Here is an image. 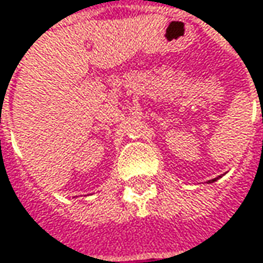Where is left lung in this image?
<instances>
[{"label":"left lung","instance_id":"left-lung-1","mask_svg":"<svg viewBox=\"0 0 263 263\" xmlns=\"http://www.w3.org/2000/svg\"><path fill=\"white\" fill-rule=\"evenodd\" d=\"M213 181H216V178H214V179H213Z\"/></svg>","mask_w":263,"mask_h":263}]
</instances>
